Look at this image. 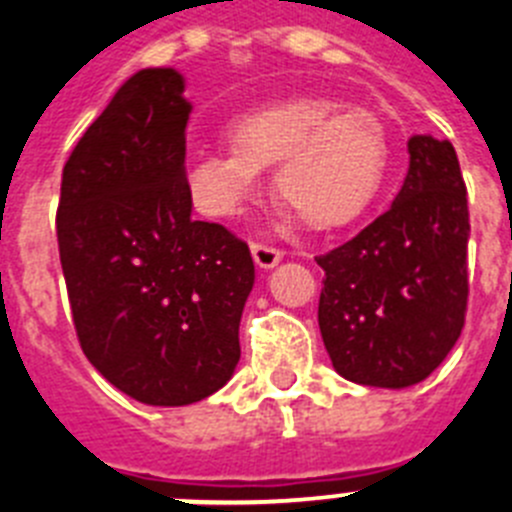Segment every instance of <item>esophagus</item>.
Returning a JSON list of instances; mask_svg holds the SVG:
<instances>
[{
	"label": "esophagus",
	"instance_id": "1",
	"mask_svg": "<svg viewBox=\"0 0 512 512\" xmlns=\"http://www.w3.org/2000/svg\"><path fill=\"white\" fill-rule=\"evenodd\" d=\"M251 256L259 269H274V266L282 261L284 253L279 251V248L264 246V243H251Z\"/></svg>",
	"mask_w": 512,
	"mask_h": 512
}]
</instances>
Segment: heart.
I'll return each mask as SVG.
<instances>
[{
    "mask_svg": "<svg viewBox=\"0 0 512 512\" xmlns=\"http://www.w3.org/2000/svg\"><path fill=\"white\" fill-rule=\"evenodd\" d=\"M233 151L197 153L187 169L192 197L210 217L241 215L274 169V194L310 230L354 223L379 192L390 161L384 125L361 107L295 97L243 112L225 128Z\"/></svg>",
    "mask_w": 512,
    "mask_h": 512,
    "instance_id": "1",
    "label": "heart"
}]
</instances>
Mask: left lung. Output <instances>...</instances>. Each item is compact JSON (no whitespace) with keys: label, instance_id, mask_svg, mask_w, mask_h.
<instances>
[{"label":"left lung","instance_id":"obj_1","mask_svg":"<svg viewBox=\"0 0 512 512\" xmlns=\"http://www.w3.org/2000/svg\"><path fill=\"white\" fill-rule=\"evenodd\" d=\"M395 202L356 238L318 256V323L333 369L366 387L423 382L459 341L467 312V187L454 146L408 140Z\"/></svg>","mask_w":512,"mask_h":512}]
</instances>
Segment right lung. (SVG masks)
Listing matches in <instances>:
<instances>
[{"label": "right lung", "mask_w": 512, "mask_h": 512, "mask_svg": "<svg viewBox=\"0 0 512 512\" xmlns=\"http://www.w3.org/2000/svg\"><path fill=\"white\" fill-rule=\"evenodd\" d=\"M184 76L143 69L63 166L56 233L81 351L117 390L176 408L233 377L253 259L192 217Z\"/></svg>", "instance_id": "right-lung-1"}]
</instances>
